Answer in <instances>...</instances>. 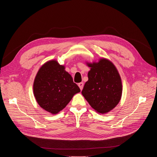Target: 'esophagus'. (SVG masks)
I'll use <instances>...</instances> for the list:
<instances>
[{"label": "esophagus", "mask_w": 157, "mask_h": 157, "mask_svg": "<svg viewBox=\"0 0 157 157\" xmlns=\"http://www.w3.org/2000/svg\"><path fill=\"white\" fill-rule=\"evenodd\" d=\"M78 86L79 87L80 89H81V90L82 91V88H83V86H84V83H83L82 82L78 83Z\"/></svg>", "instance_id": "obj_1"}]
</instances>
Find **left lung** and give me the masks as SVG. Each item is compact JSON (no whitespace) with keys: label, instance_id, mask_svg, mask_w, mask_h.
I'll list each match as a JSON object with an SVG mask.
<instances>
[{"label":"left lung","instance_id":"left-lung-1","mask_svg":"<svg viewBox=\"0 0 157 157\" xmlns=\"http://www.w3.org/2000/svg\"><path fill=\"white\" fill-rule=\"evenodd\" d=\"M91 67L82 96L98 113L105 114L119 102L122 92L121 76L113 63L105 58L98 63H87Z\"/></svg>","mask_w":157,"mask_h":157}]
</instances>
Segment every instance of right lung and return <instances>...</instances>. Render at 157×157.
Masks as SVG:
<instances>
[{"label": "right lung", "mask_w": 157, "mask_h": 157, "mask_svg": "<svg viewBox=\"0 0 157 157\" xmlns=\"http://www.w3.org/2000/svg\"><path fill=\"white\" fill-rule=\"evenodd\" d=\"M80 91L64 66L56 60L49 61L41 67L33 83V94L38 104L53 114L63 110Z\"/></svg>", "instance_id": "obj_1"}]
</instances>
